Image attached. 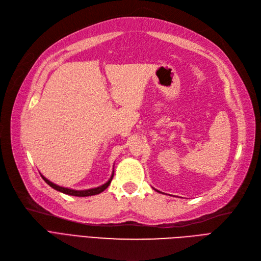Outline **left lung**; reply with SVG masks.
Wrapping results in <instances>:
<instances>
[{"mask_svg": "<svg viewBox=\"0 0 261 261\" xmlns=\"http://www.w3.org/2000/svg\"><path fill=\"white\" fill-rule=\"evenodd\" d=\"M153 189H154V188H153ZM154 190H155V191H157L156 189H154ZM157 192H158V193H162V192H159V191H157Z\"/></svg>", "mask_w": 261, "mask_h": 261, "instance_id": "left-lung-1", "label": "left lung"}]
</instances>
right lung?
Segmentation results:
<instances>
[{
    "mask_svg": "<svg viewBox=\"0 0 261 261\" xmlns=\"http://www.w3.org/2000/svg\"><path fill=\"white\" fill-rule=\"evenodd\" d=\"M42 179H43L49 187L53 188L54 190L58 191V192H62L64 193V194H67V195H71V196H78V197H86V196H92V195H96V194H99V193H102L104 190H106L108 188L109 184H111L112 180H113V176H114V170H113V173L111 175V178H109V180L102 184V186H99L97 188H92V189H88V190H73V189H68V188H64V187H61V186H57V184L51 182L49 180H47L44 175H42V173H40Z\"/></svg>",
    "mask_w": 261,
    "mask_h": 261,
    "instance_id": "1",
    "label": "right lung"
}]
</instances>
